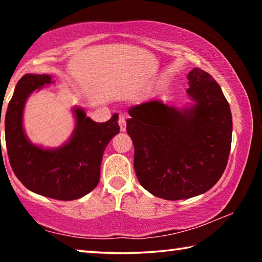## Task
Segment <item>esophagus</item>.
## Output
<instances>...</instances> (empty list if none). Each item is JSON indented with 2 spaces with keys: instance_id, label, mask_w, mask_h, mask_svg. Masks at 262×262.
<instances>
[{
  "instance_id": "1",
  "label": "esophagus",
  "mask_w": 262,
  "mask_h": 262,
  "mask_svg": "<svg viewBox=\"0 0 262 262\" xmlns=\"http://www.w3.org/2000/svg\"><path fill=\"white\" fill-rule=\"evenodd\" d=\"M119 126H120V130L121 132H126V119L123 117L119 118Z\"/></svg>"
}]
</instances>
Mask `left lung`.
<instances>
[{"label":"left lung","mask_w":262,"mask_h":262,"mask_svg":"<svg viewBox=\"0 0 262 262\" xmlns=\"http://www.w3.org/2000/svg\"><path fill=\"white\" fill-rule=\"evenodd\" d=\"M189 106L161 100L132 106L127 133L134 144L140 184L164 200H183L209 190L227 167L232 115L221 86L194 68L187 75Z\"/></svg>","instance_id":"left-lung-1"}]
</instances>
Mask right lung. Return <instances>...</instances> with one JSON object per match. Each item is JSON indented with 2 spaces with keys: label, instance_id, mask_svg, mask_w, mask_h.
<instances>
[{
  "label": "right lung",
  "instance_id": "right-lung-1",
  "mask_svg": "<svg viewBox=\"0 0 262 262\" xmlns=\"http://www.w3.org/2000/svg\"><path fill=\"white\" fill-rule=\"evenodd\" d=\"M51 83L47 74H26L17 83L4 118L8 156L14 173L31 192L55 200H76L98 185L104 150L120 132L119 117L115 113L108 121L95 122L76 106L73 111L76 123L69 141L59 148L39 147L26 137L24 107L34 90Z\"/></svg>",
  "mask_w": 262,
  "mask_h": 262
}]
</instances>
